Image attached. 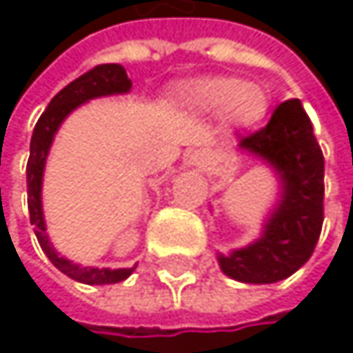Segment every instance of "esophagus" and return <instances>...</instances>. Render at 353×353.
I'll return each mask as SVG.
<instances>
[{"label": "esophagus", "mask_w": 353, "mask_h": 353, "mask_svg": "<svg viewBox=\"0 0 353 353\" xmlns=\"http://www.w3.org/2000/svg\"><path fill=\"white\" fill-rule=\"evenodd\" d=\"M190 163L192 165H205V152H201V150L192 152L190 154Z\"/></svg>", "instance_id": "34e87169"}]
</instances>
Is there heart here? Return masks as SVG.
<instances>
[{
  "label": "heart",
  "instance_id": "obj_1",
  "mask_svg": "<svg viewBox=\"0 0 353 353\" xmlns=\"http://www.w3.org/2000/svg\"><path fill=\"white\" fill-rule=\"evenodd\" d=\"M173 99L184 108L220 114V120L233 129H252L263 123L271 97L269 92L235 76H203L173 88Z\"/></svg>",
  "mask_w": 353,
  "mask_h": 353
}]
</instances>
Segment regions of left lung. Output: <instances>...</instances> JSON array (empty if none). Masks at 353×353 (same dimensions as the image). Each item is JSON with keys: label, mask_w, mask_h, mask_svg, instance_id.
<instances>
[{"label": "left lung", "mask_w": 353, "mask_h": 353, "mask_svg": "<svg viewBox=\"0 0 353 353\" xmlns=\"http://www.w3.org/2000/svg\"><path fill=\"white\" fill-rule=\"evenodd\" d=\"M273 169L279 196L252 243L218 252L224 275L243 283H273L299 271L318 243L324 222V157L299 99L283 101L269 125L237 143Z\"/></svg>", "instance_id": "1"}]
</instances>
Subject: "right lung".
Instances as JSON below:
<instances>
[{
  "instance_id": "1",
  "label": "right lung",
  "mask_w": 353,
  "mask_h": 353,
  "mask_svg": "<svg viewBox=\"0 0 353 353\" xmlns=\"http://www.w3.org/2000/svg\"><path fill=\"white\" fill-rule=\"evenodd\" d=\"M131 90V80L125 72L123 65L118 63H105L92 67L84 76L76 78L67 84L63 90H59L52 101L48 103L46 112L39 116L37 125L31 135L29 145V163H27V203H29V218L35 230V237L42 245L48 261L67 277L76 281L88 283V286H103V283H118L127 279L135 267L131 269H99V267H82L74 261L61 256L48 233H46V220L42 210V182H44V169L46 159L50 152V145L54 141V135L63 120L70 116L76 108L82 103L97 99V97H110V94H125Z\"/></svg>"
}]
</instances>
